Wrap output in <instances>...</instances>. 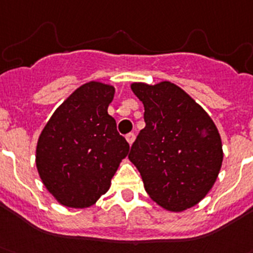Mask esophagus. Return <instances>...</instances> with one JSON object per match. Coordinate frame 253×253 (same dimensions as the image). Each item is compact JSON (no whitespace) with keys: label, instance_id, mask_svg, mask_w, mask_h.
Wrapping results in <instances>:
<instances>
[{"label":"esophagus","instance_id":"1","mask_svg":"<svg viewBox=\"0 0 253 253\" xmlns=\"http://www.w3.org/2000/svg\"><path fill=\"white\" fill-rule=\"evenodd\" d=\"M126 140H127V142H128L129 145H132V142L135 141V133H132V132L127 133V135H126Z\"/></svg>","mask_w":253,"mask_h":253}]
</instances>
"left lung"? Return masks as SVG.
I'll return each mask as SVG.
<instances>
[{"label":"left lung","instance_id":"8db88e82","mask_svg":"<svg viewBox=\"0 0 253 253\" xmlns=\"http://www.w3.org/2000/svg\"><path fill=\"white\" fill-rule=\"evenodd\" d=\"M144 104L146 126L131 146L128 159L139 169L149 196L169 211L200 203L218 178L223 149L208 113L177 85L133 83Z\"/></svg>","mask_w":253,"mask_h":253}]
</instances>
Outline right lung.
Returning a JSON list of instances; mask_svg holds the SVG:
<instances>
[{
    "label": "right lung",
    "instance_id": "obj_1",
    "mask_svg": "<svg viewBox=\"0 0 253 253\" xmlns=\"http://www.w3.org/2000/svg\"><path fill=\"white\" fill-rule=\"evenodd\" d=\"M114 87L90 81L56 109L39 136L37 168L60 204L83 209L108 191L129 145L108 114Z\"/></svg>",
    "mask_w": 253,
    "mask_h": 253
}]
</instances>
